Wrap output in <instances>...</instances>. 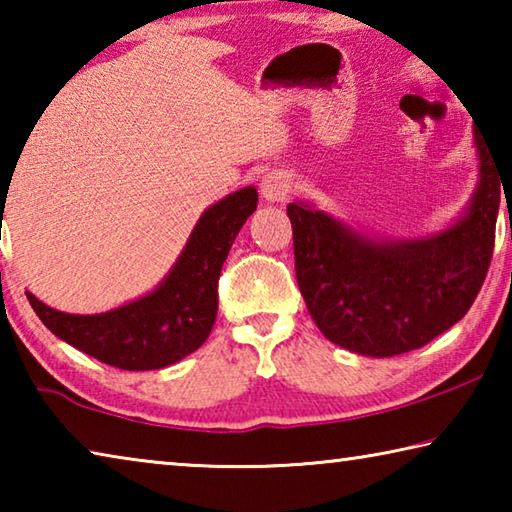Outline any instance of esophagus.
<instances>
[{
    "instance_id": "1",
    "label": "esophagus",
    "mask_w": 512,
    "mask_h": 512,
    "mask_svg": "<svg viewBox=\"0 0 512 512\" xmlns=\"http://www.w3.org/2000/svg\"><path fill=\"white\" fill-rule=\"evenodd\" d=\"M291 192V180L284 173H268L262 180V194L266 201H284Z\"/></svg>"
}]
</instances>
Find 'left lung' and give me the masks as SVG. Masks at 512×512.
<instances>
[{"label":"left lung","instance_id":"left-lung-1","mask_svg":"<svg viewBox=\"0 0 512 512\" xmlns=\"http://www.w3.org/2000/svg\"><path fill=\"white\" fill-rule=\"evenodd\" d=\"M474 142L479 189L443 235L375 244L307 205L287 207L298 287L329 341L368 357H395L422 348L467 314L488 275L504 187L499 162L476 128Z\"/></svg>","mask_w":512,"mask_h":512}]
</instances>
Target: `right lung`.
I'll return each instance as SVG.
<instances>
[{
  "instance_id": "1",
  "label": "right lung",
  "mask_w": 512,
  "mask_h": 512,
  "mask_svg": "<svg viewBox=\"0 0 512 512\" xmlns=\"http://www.w3.org/2000/svg\"><path fill=\"white\" fill-rule=\"evenodd\" d=\"M257 207L246 187L207 210L183 255L158 289L97 316H74L27 293L33 311L58 339L119 370H158L201 348L219 309V277L241 225Z\"/></svg>"
}]
</instances>
